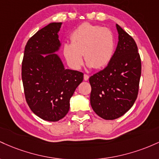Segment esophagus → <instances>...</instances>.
<instances>
[{"label": "esophagus", "mask_w": 159, "mask_h": 159, "mask_svg": "<svg viewBox=\"0 0 159 159\" xmlns=\"http://www.w3.org/2000/svg\"><path fill=\"white\" fill-rule=\"evenodd\" d=\"M89 75H87V74H84V80H85V81H87V80H89Z\"/></svg>", "instance_id": "obj_1"}]
</instances>
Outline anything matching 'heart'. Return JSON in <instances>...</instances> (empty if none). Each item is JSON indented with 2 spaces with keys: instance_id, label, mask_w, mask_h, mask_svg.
<instances>
[{
  "instance_id": "b5f03b06",
  "label": "heart",
  "mask_w": 159,
  "mask_h": 159,
  "mask_svg": "<svg viewBox=\"0 0 159 159\" xmlns=\"http://www.w3.org/2000/svg\"><path fill=\"white\" fill-rule=\"evenodd\" d=\"M70 43L63 45V54L70 67L78 70L83 63V55L88 66L102 68L113 56L115 37L107 28L83 23L71 33Z\"/></svg>"
}]
</instances>
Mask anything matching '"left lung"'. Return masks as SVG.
Segmentation results:
<instances>
[{
    "mask_svg": "<svg viewBox=\"0 0 159 159\" xmlns=\"http://www.w3.org/2000/svg\"><path fill=\"white\" fill-rule=\"evenodd\" d=\"M119 42L108 65L89 78L92 86L91 106L106 120L124 115L136 101L139 90L141 61L136 43L116 24Z\"/></svg>",
    "mask_w": 159,
    "mask_h": 159,
    "instance_id": "obj_1",
    "label": "left lung"
}]
</instances>
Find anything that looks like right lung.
I'll use <instances>...</instances> for the list:
<instances>
[{"label": "right lung", "mask_w": 159, "mask_h": 159, "mask_svg": "<svg viewBox=\"0 0 159 159\" xmlns=\"http://www.w3.org/2000/svg\"><path fill=\"white\" fill-rule=\"evenodd\" d=\"M61 22L49 23L27 42L22 79L28 105L35 115L49 122L65 116L70 100L83 80V74L65 69L56 52Z\"/></svg>", "instance_id": "add662e5"}]
</instances>
